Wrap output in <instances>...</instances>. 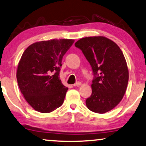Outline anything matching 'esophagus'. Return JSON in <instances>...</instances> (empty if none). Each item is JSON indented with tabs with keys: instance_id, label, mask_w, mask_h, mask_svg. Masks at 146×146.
<instances>
[{
	"instance_id": "34e87169",
	"label": "esophagus",
	"mask_w": 146,
	"mask_h": 146,
	"mask_svg": "<svg viewBox=\"0 0 146 146\" xmlns=\"http://www.w3.org/2000/svg\"><path fill=\"white\" fill-rule=\"evenodd\" d=\"M81 85V82L78 81V82H77V83H76L74 84L73 86H74V87H79V86H80Z\"/></svg>"
}]
</instances>
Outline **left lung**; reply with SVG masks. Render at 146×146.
Wrapping results in <instances>:
<instances>
[{
	"instance_id": "obj_1",
	"label": "left lung",
	"mask_w": 146,
	"mask_h": 146,
	"mask_svg": "<svg viewBox=\"0 0 146 146\" xmlns=\"http://www.w3.org/2000/svg\"><path fill=\"white\" fill-rule=\"evenodd\" d=\"M75 46L82 50L94 75L86 105L92 112L106 113L120 103L126 93L129 72L124 54L116 43L104 36L81 38Z\"/></svg>"
}]
</instances>
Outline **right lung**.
Returning <instances> with one entry per match:
<instances>
[{
  "label": "right lung",
  "mask_w": 146,
  "mask_h": 146,
  "mask_svg": "<svg viewBox=\"0 0 146 146\" xmlns=\"http://www.w3.org/2000/svg\"><path fill=\"white\" fill-rule=\"evenodd\" d=\"M75 40L35 42L24 51L16 71L18 85L28 104L36 111L49 113L62 105L68 88L59 79L63 55Z\"/></svg>",
  "instance_id": "obj_1"
}]
</instances>
